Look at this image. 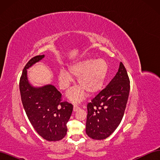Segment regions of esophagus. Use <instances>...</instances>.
<instances>
[{
    "label": "esophagus",
    "instance_id": "34e87169",
    "mask_svg": "<svg viewBox=\"0 0 160 160\" xmlns=\"http://www.w3.org/2000/svg\"><path fill=\"white\" fill-rule=\"evenodd\" d=\"M79 108H80L79 107V106H77V105H73V111H77Z\"/></svg>",
    "mask_w": 160,
    "mask_h": 160
}]
</instances>
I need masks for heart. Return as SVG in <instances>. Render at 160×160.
Returning <instances> with one entry per match:
<instances>
[{"instance_id": "b5f03b06", "label": "heart", "mask_w": 160, "mask_h": 160, "mask_svg": "<svg viewBox=\"0 0 160 160\" xmlns=\"http://www.w3.org/2000/svg\"><path fill=\"white\" fill-rule=\"evenodd\" d=\"M69 72L60 71L59 83L60 88L66 90L72 81V77L78 78L80 88L73 89L68 94L73 102H79L87 95H95L101 89L108 72V64L103 59H88L76 62L69 67Z\"/></svg>"}]
</instances>
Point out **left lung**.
Instances as JSON below:
<instances>
[{"label": "left lung", "instance_id": "1", "mask_svg": "<svg viewBox=\"0 0 160 160\" xmlns=\"http://www.w3.org/2000/svg\"><path fill=\"white\" fill-rule=\"evenodd\" d=\"M129 83L126 69L121 62L113 79L87 105L86 133L89 138L104 139L118 128L126 108Z\"/></svg>", "mask_w": 160, "mask_h": 160}]
</instances>
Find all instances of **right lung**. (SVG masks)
<instances>
[{
	"label": "right lung",
	"mask_w": 160,
	"mask_h": 160,
	"mask_svg": "<svg viewBox=\"0 0 160 160\" xmlns=\"http://www.w3.org/2000/svg\"><path fill=\"white\" fill-rule=\"evenodd\" d=\"M44 57L37 55L28 61L20 78L19 89L23 108L34 129L43 139L55 142L66 135L73 106L62 101L61 93L53 85L35 88L28 83L27 69Z\"/></svg>",
	"instance_id": "1"
}]
</instances>
